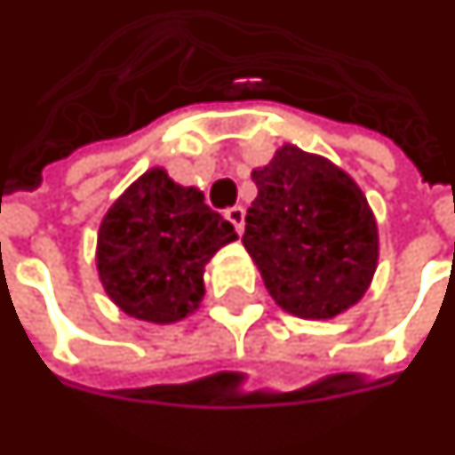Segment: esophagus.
Segmentation results:
<instances>
[{"label": "esophagus", "instance_id": "34e87169", "mask_svg": "<svg viewBox=\"0 0 455 455\" xmlns=\"http://www.w3.org/2000/svg\"><path fill=\"white\" fill-rule=\"evenodd\" d=\"M227 219L234 224V228H236V234L241 236L243 234V219H246V212H243V206H231V209H227Z\"/></svg>", "mask_w": 455, "mask_h": 455}]
</instances>
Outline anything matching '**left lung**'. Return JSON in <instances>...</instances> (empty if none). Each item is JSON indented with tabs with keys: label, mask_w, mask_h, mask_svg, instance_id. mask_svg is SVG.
Listing matches in <instances>:
<instances>
[{
	"label": "left lung",
	"mask_w": 455,
	"mask_h": 455,
	"mask_svg": "<svg viewBox=\"0 0 455 455\" xmlns=\"http://www.w3.org/2000/svg\"><path fill=\"white\" fill-rule=\"evenodd\" d=\"M251 177L259 196L241 241L273 300L305 320L360 303L377 271L379 234L357 182L295 145H283Z\"/></svg>",
	"instance_id": "1"
}]
</instances>
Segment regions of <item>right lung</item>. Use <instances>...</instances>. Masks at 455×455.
I'll return each instance as SVG.
<instances>
[{"instance_id":"right-lung-1","label":"right lung","mask_w":455,"mask_h":455,"mask_svg":"<svg viewBox=\"0 0 455 455\" xmlns=\"http://www.w3.org/2000/svg\"><path fill=\"white\" fill-rule=\"evenodd\" d=\"M236 238L196 187H182L162 167H152L100 221L98 275L123 313L170 325L199 307L204 266Z\"/></svg>"}]
</instances>
